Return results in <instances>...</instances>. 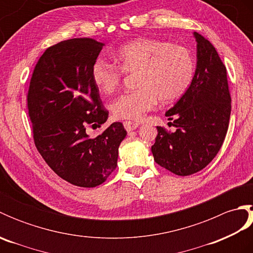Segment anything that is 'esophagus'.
I'll return each mask as SVG.
<instances>
[{"label": "esophagus", "mask_w": 253, "mask_h": 253, "mask_svg": "<svg viewBox=\"0 0 253 253\" xmlns=\"http://www.w3.org/2000/svg\"><path fill=\"white\" fill-rule=\"evenodd\" d=\"M139 124L135 123V122H130V121H126L124 122V127H125V129L127 131H131V130H135L136 128H138Z\"/></svg>", "instance_id": "1"}]
</instances>
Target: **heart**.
<instances>
[{"label":"heart","instance_id":"obj_1","mask_svg":"<svg viewBox=\"0 0 253 253\" xmlns=\"http://www.w3.org/2000/svg\"><path fill=\"white\" fill-rule=\"evenodd\" d=\"M118 65L96 60L91 76L102 93L120 87L124 73L137 75V88L112 103V112L121 120H140L160 100L171 103L184 95L195 77L196 60L188 47L169 41L140 38L123 45L115 54Z\"/></svg>","mask_w":253,"mask_h":253}]
</instances>
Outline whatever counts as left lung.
Returning <instances> with one entry per match:
<instances>
[{
	"label": "left lung",
	"instance_id": "1",
	"mask_svg": "<svg viewBox=\"0 0 253 253\" xmlns=\"http://www.w3.org/2000/svg\"><path fill=\"white\" fill-rule=\"evenodd\" d=\"M197 41V68L187 92L165 113L175 132L158 128L151 147L154 161L178 176L203 169L215 158L228 129L232 99L226 67L215 47L193 32Z\"/></svg>",
	"mask_w": 253,
	"mask_h": 253
}]
</instances>
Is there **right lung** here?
Returning a JSON list of instances; mask_svg holds the SVG:
<instances>
[{
	"mask_svg": "<svg viewBox=\"0 0 253 253\" xmlns=\"http://www.w3.org/2000/svg\"><path fill=\"white\" fill-rule=\"evenodd\" d=\"M104 43L90 38L62 41L44 51L32 73L27 107L35 144L55 174L72 185L92 188L117 166L127 132L113 123L90 138L85 128L104 124V110L91 68Z\"/></svg>",
	"mask_w": 253,
	"mask_h": 253,
	"instance_id": "right-lung-1",
	"label": "right lung"
}]
</instances>
